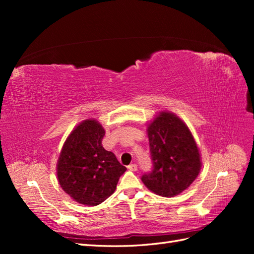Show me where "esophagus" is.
Here are the masks:
<instances>
[{
    "instance_id": "obj_1",
    "label": "esophagus",
    "mask_w": 254,
    "mask_h": 254,
    "mask_svg": "<svg viewBox=\"0 0 254 254\" xmlns=\"http://www.w3.org/2000/svg\"><path fill=\"white\" fill-rule=\"evenodd\" d=\"M127 169L131 170V171H136L137 170V165L136 164H131L127 166Z\"/></svg>"
}]
</instances>
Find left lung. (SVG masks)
<instances>
[{
    "label": "left lung",
    "instance_id": "8db88e82",
    "mask_svg": "<svg viewBox=\"0 0 254 254\" xmlns=\"http://www.w3.org/2000/svg\"><path fill=\"white\" fill-rule=\"evenodd\" d=\"M147 132L153 169L141 179L160 196L178 195L191 186L201 169V156L192 134L170 112H160Z\"/></svg>",
    "mask_w": 254,
    "mask_h": 254
}]
</instances>
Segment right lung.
<instances>
[{
	"label": "right lung",
	"mask_w": 254,
	"mask_h": 254,
	"mask_svg": "<svg viewBox=\"0 0 254 254\" xmlns=\"http://www.w3.org/2000/svg\"><path fill=\"white\" fill-rule=\"evenodd\" d=\"M105 130L85 120L69 134L58 161L60 186L74 201L96 206L115 192L127 168L102 147Z\"/></svg>",
	"instance_id": "obj_1"
}]
</instances>
